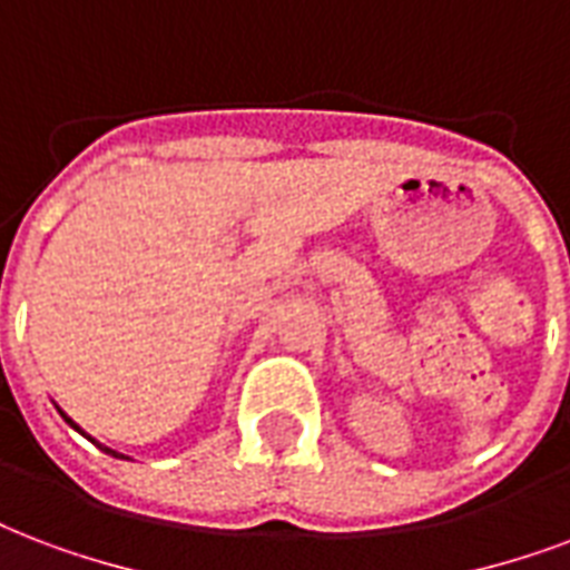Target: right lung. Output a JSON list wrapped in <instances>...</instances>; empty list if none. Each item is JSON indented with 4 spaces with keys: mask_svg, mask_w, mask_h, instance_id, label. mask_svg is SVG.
<instances>
[{
    "mask_svg": "<svg viewBox=\"0 0 570 570\" xmlns=\"http://www.w3.org/2000/svg\"><path fill=\"white\" fill-rule=\"evenodd\" d=\"M59 415H62V419H65V421H68V424H71V428H73V430H77V433H82V436H86V440H92V436H89V433H86V430H82V428H80V424H77V421H73V419H68V415H65V412H62V410H59ZM92 442H95V440H92ZM95 445H98V449H104L101 442H95ZM104 451H107V454H110V458H121V460H130V458H125V454H119V451H112V449H104Z\"/></svg>",
    "mask_w": 570,
    "mask_h": 570,
    "instance_id": "1",
    "label": "right lung"
}]
</instances>
